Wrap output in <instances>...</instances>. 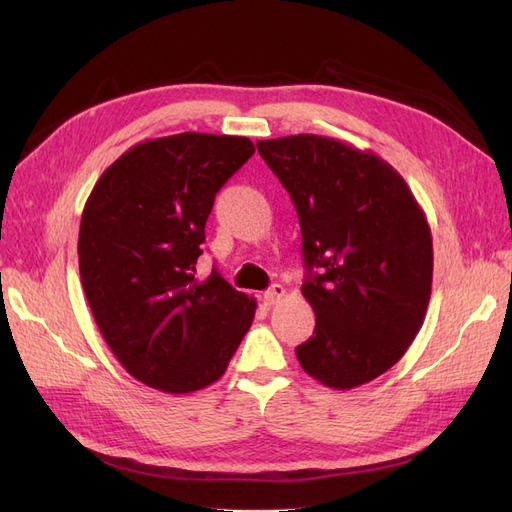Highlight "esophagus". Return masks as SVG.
<instances>
[{
  "label": "esophagus",
  "instance_id": "1",
  "mask_svg": "<svg viewBox=\"0 0 512 512\" xmlns=\"http://www.w3.org/2000/svg\"><path fill=\"white\" fill-rule=\"evenodd\" d=\"M284 297H286V288H284L282 284H273V286L265 292V303H267V305H275V303H280Z\"/></svg>",
  "mask_w": 512,
  "mask_h": 512
}]
</instances>
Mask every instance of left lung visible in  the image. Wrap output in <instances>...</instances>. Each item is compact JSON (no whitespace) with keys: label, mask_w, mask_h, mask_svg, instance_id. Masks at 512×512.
<instances>
[{"label":"left lung","mask_w":512,"mask_h":512,"mask_svg":"<svg viewBox=\"0 0 512 512\" xmlns=\"http://www.w3.org/2000/svg\"><path fill=\"white\" fill-rule=\"evenodd\" d=\"M256 147L299 213L301 292L316 329L294 352L320 384L356 389L391 369L423 327L433 280L425 211L374 151L318 134Z\"/></svg>","instance_id":"1"}]
</instances>
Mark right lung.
Here are the masks:
<instances>
[{"label": "right lung", "instance_id": "obj_1", "mask_svg": "<svg viewBox=\"0 0 512 512\" xmlns=\"http://www.w3.org/2000/svg\"><path fill=\"white\" fill-rule=\"evenodd\" d=\"M245 136L183 132L136 143L91 190L79 271L91 314L130 376L170 395L218 382L256 299L196 277L215 194L254 156Z\"/></svg>", "mask_w": 512, "mask_h": 512}]
</instances>
